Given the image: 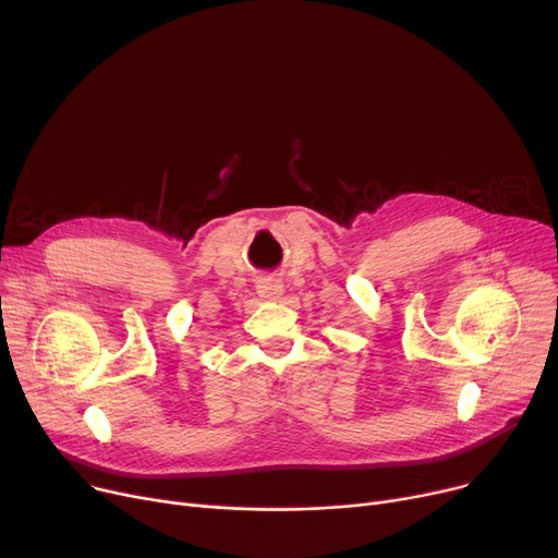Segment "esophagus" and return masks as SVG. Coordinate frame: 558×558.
I'll use <instances>...</instances> for the list:
<instances>
[{
    "mask_svg": "<svg viewBox=\"0 0 558 558\" xmlns=\"http://www.w3.org/2000/svg\"><path fill=\"white\" fill-rule=\"evenodd\" d=\"M257 294L262 301H278L282 296V284L278 280L267 278L257 284Z\"/></svg>",
    "mask_w": 558,
    "mask_h": 558,
    "instance_id": "1",
    "label": "esophagus"
}]
</instances>
